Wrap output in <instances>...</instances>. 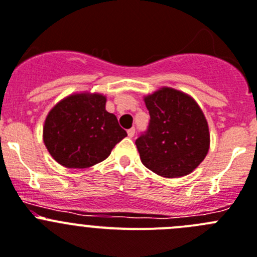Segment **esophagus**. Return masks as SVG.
Here are the masks:
<instances>
[{
  "instance_id": "34e87169",
  "label": "esophagus",
  "mask_w": 257,
  "mask_h": 257,
  "mask_svg": "<svg viewBox=\"0 0 257 257\" xmlns=\"http://www.w3.org/2000/svg\"><path fill=\"white\" fill-rule=\"evenodd\" d=\"M134 133H136V129H134V128H131V129H128V136H129V137H133V136H134Z\"/></svg>"
}]
</instances>
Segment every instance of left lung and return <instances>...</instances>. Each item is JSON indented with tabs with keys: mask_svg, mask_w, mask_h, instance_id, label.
Segmentation results:
<instances>
[{
	"mask_svg": "<svg viewBox=\"0 0 257 257\" xmlns=\"http://www.w3.org/2000/svg\"><path fill=\"white\" fill-rule=\"evenodd\" d=\"M147 131L136 140L141 161L165 178L189 174L206 157L210 133L206 117L193 98L164 87L145 97Z\"/></svg>",
	"mask_w": 257,
	"mask_h": 257,
	"instance_id": "left-lung-1",
	"label": "left lung"
}]
</instances>
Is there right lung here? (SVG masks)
<instances>
[{
  "label": "right lung",
  "mask_w": 257,
  "mask_h": 257,
  "mask_svg": "<svg viewBox=\"0 0 257 257\" xmlns=\"http://www.w3.org/2000/svg\"><path fill=\"white\" fill-rule=\"evenodd\" d=\"M100 93H74L51 108L43 125V142L62 166L84 169L101 163L126 137L114 114L106 111Z\"/></svg>",
  "instance_id": "add662e5"
}]
</instances>
